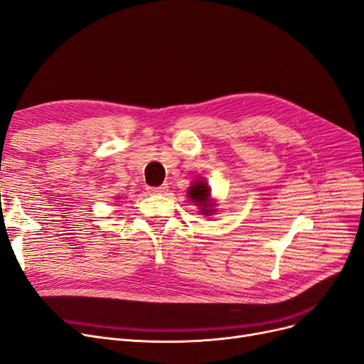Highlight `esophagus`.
<instances>
[{
  "label": "esophagus",
  "instance_id": "obj_1",
  "mask_svg": "<svg viewBox=\"0 0 364 364\" xmlns=\"http://www.w3.org/2000/svg\"><path fill=\"white\" fill-rule=\"evenodd\" d=\"M149 192L151 195H164L168 192V186L162 184V186H157V187H149Z\"/></svg>",
  "mask_w": 364,
  "mask_h": 364
}]
</instances>
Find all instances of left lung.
<instances>
[{"instance_id": "8db88e82", "label": "left lung", "mask_w": 364, "mask_h": 364, "mask_svg": "<svg viewBox=\"0 0 364 364\" xmlns=\"http://www.w3.org/2000/svg\"><path fill=\"white\" fill-rule=\"evenodd\" d=\"M187 195L192 202L199 205L202 215H211L215 213V203L211 200V188L208 187L207 181H203L202 178L193 181L192 186L187 188Z\"/></svg>"}]
</instances>
